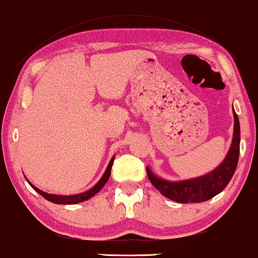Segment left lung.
Instances as JSON below:
<instances>
[{
	"label": "left lung",
	"instance_id": "8db88e82",
	"mask_svg": "<svg viewBox=\"0 0 258 258\" xmlns=\"http://www.w3.org/2000/svg\"><path fill=\"white\" fill-rule=\"evenodd\" d=\"M233 116V138H232L230 150L222 163H219L208 174L191 179L167 180L157 176L149 167H146L149 179L162 196L172 201L180 202V204L204 202L217 196L226 187L232 176L234 175L240 153V123L234 108Z\"/></svg>",
	"mask_w": 258,
	"mask_h": 258
}]
</instances>
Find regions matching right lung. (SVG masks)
<instances>
[{
    "instance_id": "add662e5",
    "label": "right lung",
    "mask_w": 258,
    "mask_h": 258,
    "mask_svg": "<svg viewBox=\"0 0 258 258\" xmlns=\"http://www.w3.org/2000/svg\"><path fill=\"white\" fill-rule=\"evenodd\" d=\"M114 158L113 157L111 159V161H109L108 166L106 168V170H105L104 175L101 176V178L98 180V183H97L94 187H91L90 189H88L86 192H82V193H79V194H71V196H61V194H52V193H46L44 191H42V189L37 188L36 186H34V185L29 181L28 179H26L28 181V184L31 185V186L35 189V191L41 194L42 197L44 198L50 202H52V204H57V205H75V204H80V202H83L86 200H89L90 198H92L94 196H96L97 193H98L105 184L107 183V180L109 178V176H111V169L113 166V161H114Z\"/></svg>"
}]
</instances>
